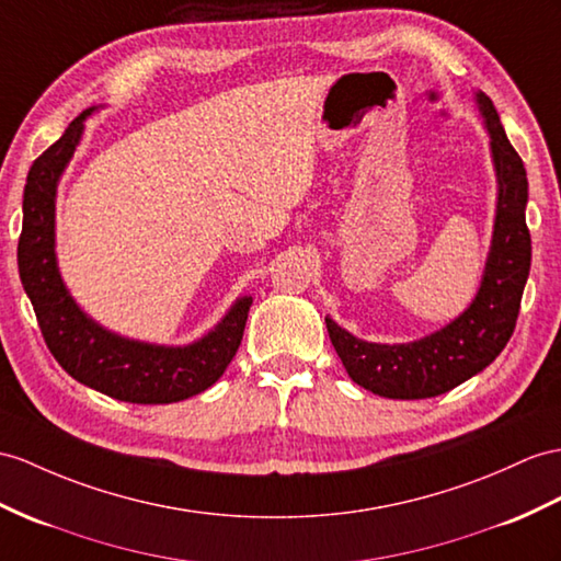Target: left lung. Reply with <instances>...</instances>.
Returning <instances> with one entry per match:
<instances>
[{
    "label": "left lung",
    "instance_id": "left-lung-1",
    "mask_svg": "<svg viewBox=\"0 0 561 561\" xmlns=\"http://www.w3.org/2000/svg\"><path fill=\"white\" fill-rule=\"evenodd\" d=\"M476 100L490 133L500 195L493 248L471 307L443 331L407 345L364 343L325 317L328 335L350 378L380 398L426 400L457 388L495 362L516 328L530 271L528 178L493 100L485 92H478Z\"/></svg>",
    "mask_w": 561,
    "mask_h": 561
}]
</instances>
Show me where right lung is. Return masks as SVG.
Instances as JSON below:
<instances>
[{"instance_id": "right-lung-1", "label": "right lung", "mask_w": 561, "mask_h": 561, "mask_svg": "<svg viewBox=\"0 0 561 561\" xmlns=\"http://www.w3.org/2000/svg\"><path fill=\"white\" fill-rule=\"evenodd\" d=\"M94 108L76 116L61 138L39 154L23 193L19 273L54 359L83 386L133 404H171L211 388L233 362L252 297H242L199 343L159 347L104 331L66 293L54 256V195Z\"/></svg>"}]
</instances>
